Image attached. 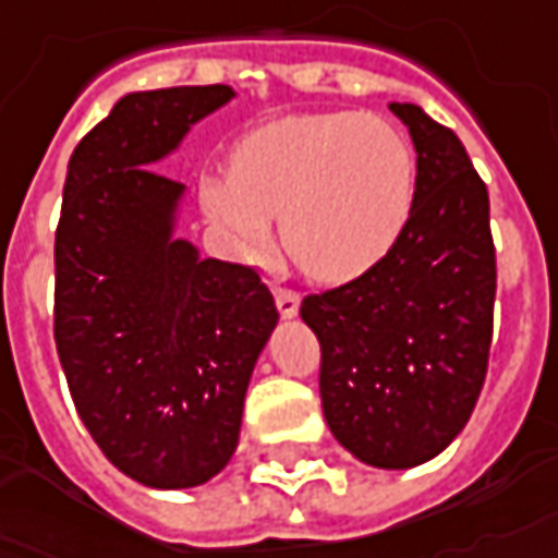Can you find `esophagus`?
Segmentation results:
<instances>
[{"instance_id":"obj_1","label":"esophagus","mask_w":558,"mask_h":558,"mask_svg":"<svg viewBox=\"0 0 558 558\" xmlns=\"http://www.w3.org/2000/svg\"><path fill=\"white\" fill-rule=\"evenodd\" d=\"M275 299H278V311L283 317H295L299 314V293L290 287H275Z\"/></svg>"}]
</instances>
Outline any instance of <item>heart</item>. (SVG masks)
Instances as JSON below:
<instances>
[{
    "label": "heart",
    "mask_w": 558,
    "mask_h": 558,
    "mask_svg": "<svg viewBox=\"0 0 558 558\" xmlns=\"http://www.w3.org/2000/svg\"><path fill=\"white\" fill-rule=\"evenodd\" d=\"M415 201V151L397 124L360 112L287 116L250 131L231 177H204L201 204L229 241L259 253L271 219L305 275L342 283L400 238Z\"/></svg>",
    "instance_id": "obj_1"
}]
</instances>
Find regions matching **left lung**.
I'll return each mask as SVG.
<instances>
[{
  "mask_svg": "<svg viewBox=\"0 0 558 558\" xmlns=\"http://www.w3.org/2000/svg\"><path fill=\"white\" fill-rule=\"evenodd\" d=\"M418 151L415 201L393 247L360 278L302 299L320 342L332 437L385 470L430 461L468 424L495 324L488 192L461 140L418 106L390 104Z\"/></svg>",
  "mask_w": 558,
  "mask_h": 558,
  "instance_id": "obj_1",
  "label": "left lung"
}]
</instances>
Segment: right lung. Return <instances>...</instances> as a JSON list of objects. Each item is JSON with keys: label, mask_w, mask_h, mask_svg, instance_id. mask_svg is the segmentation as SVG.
Wrapping results in <instances>:
<instances>
[{"label": "right lung", "mask_w": 558, "mask_h": 558, "mask_svg": "<svg viewBox=\"0 0 558 558\" xmlns=\"http://www.w3.org/2000/svg\"><path fill=\"white\" fill-rule=\"evenodd\" d=\"M226 85L121 97L75 146L54 234V342L100 452L136 483L189 488L229 464L250 373L278 324L256 268L173 241L183 183L155 170L229 104Z\"/></svg>", "instance_id": "1"}]
</instances>
